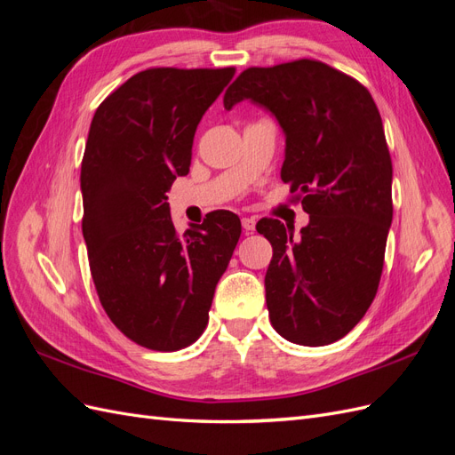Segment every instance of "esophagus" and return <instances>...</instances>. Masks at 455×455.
I'll list each match as a JSON object with an SVG mask.
<instances>
[{"mask_svg": "<svg viewBox=\"0 0 455 455\" xmlns=\"http://www.w3.org/2000/svg\"><path fill=\"white\" fill-rule=\"evenodd\" d=\"M241 224H243V229L246 233H252L256 229V218L254 216H246V218L241 220Z\"/></svg>", "mask_w": 455, "mask_h": 455, "instance_id": "esophagus-1", "label": "esophagus"}]
</instances>
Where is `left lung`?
I'll list each match as a JSON object with an SVG mask.
<instances>
[{
	"instance_id": "8db88e82",
	"label": "left lung",
	"mask_w": 455,
	"mask_h": 455,
	"mask_svg": "<svg viewBox=\"0 0 455 455\" xmlns=\"http://www.w3.org/2000/svg\"><path fill=\"white\" fill-rule=\"evenodd\" d=\"M251 100L284 132L281 180L309 214L294 226L261 218L273 246L266 273L269 321L284 339L319 347L355 328L374 301L393 220V164L366 87L324 62L249 68L224 94Z\"/></svg>"
}]
</instances>
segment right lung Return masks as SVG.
I'll use <instances>...</instances> for the list:
<instances>
[{"label":"right lung","instance_id":"obj_1","mask_svg":"<svg viewBox=\"0 0 455 455\" xmlns=\"http://www.w3.org/2000/svg\"><path fill=\"white\" fill-rule=\"evenodd\" d=\"M235 68H149L96 108L81 161L84 237L106 315L154 351H178L209 324L216 284L241 237L229 211L178 235L167 194L186 176L201 117Z\"/></svg>","mask_w":455,"mask_h":455}]
</instances>
